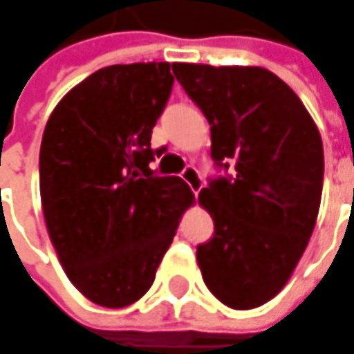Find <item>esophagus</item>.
<instances>
[{"label": "esophagus", "mask_w": 354, "mask_h": 354, "mask_svg": "<svg viewBox=\"0 0 354 354\" xmlns=\"http://www.w3.org/2000/svg\"><path fill=\"white\" fill-rule=\"evenodd\" d=\"M182 180L188 184L194 194H198V192L203 188V178H201V174L194 168V166H186V168L182 170Z\"/></svg>", "instance_id": "1"}]
</instances>
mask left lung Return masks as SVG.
I'll list each match as a JSON object with an SVG mask.
<instances>
[{
    "label": "left lung",
    "mask_w": 354,
    "mask_h": 354,
    "mask_svg": "<svg viewBox=\"0 0 354 354\" xmlns=\"http://www.w3.org/2000/svg\"><path fill=\"white\" fill-rule=\"evenodd\" d=\"M172 72L212 125L215 166L231 170L200 192L215 227L196 252L203 282L233 310L259 308L286 286L313 233L322 135L266 68L176 62Z\"/></svg>",
    "instance_id": "1"
}]
</instances>
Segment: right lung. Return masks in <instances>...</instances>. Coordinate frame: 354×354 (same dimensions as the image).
Here are the masks:
<instances>
[{
	"mask_svg": "<svg viewBox=\"0 0 354 354\" xmlns=\"http://www.w3.org/2000/svg\"><path fill=\"white\" fill-rule=\"evenodd\" d=\"M174 76L168 62L113 64L60 100L44 127L39 174L46 229L70 282L104 308L153 286L192 192L154 176L151 149Z\"/></svg>",
	"mask_w": 354,
	"mask_h": 354,
	"instance_id": "add662e5",
	"label": "right lung"
}]
</instances>
